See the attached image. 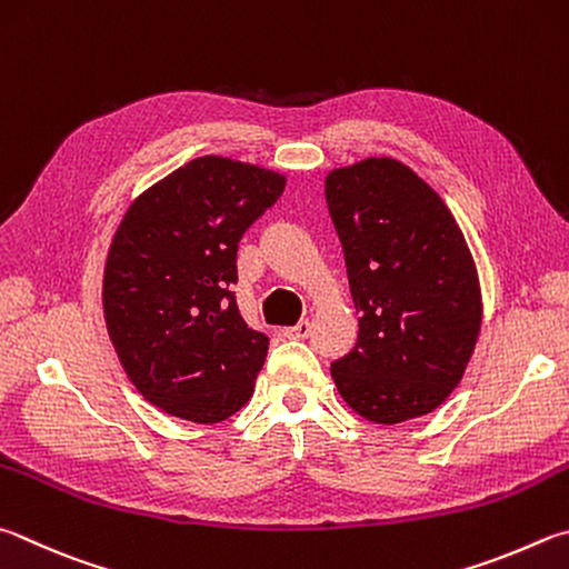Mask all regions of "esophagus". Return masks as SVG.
Here are the masks:
<instances>
[{
	"label": "esophagus",
	"instance_id": "obj_1",
	"mask_svg": "<svg viewBox=\"0 0 569 569\" xmlns=\"http://www.w3.org/2000/svg\"><path fill=\"white\" fill-rule=\"evenodd\" d=\"M311 330H313V326H311V320H301V323H296V326H291V328H286L283 330V336L286 338H308L311 336Z\"/></svg>",
	"mask_w": 569,
	"mask_h": 569
}]
</instances>
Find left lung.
<instances>
[{
	"mask_svg": "<svg viewBox=\"0 0 569 569\" xmlns=\"http://www.w3.org/2000/svg\"><path fill=\"white\" fill-rule=\"evenodd\" d=\"M360 311L358 343L330 366L360 418L396 426L462 380L482 323L478 268L446 201L406 163L370 157L326 177Z\"/></svg>",
	"mask_w": 569,
	"mask_h": 569,
	"instance_id": "1",
	"label": "left lung"
}]
</instances>
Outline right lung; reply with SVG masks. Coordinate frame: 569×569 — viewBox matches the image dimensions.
<instances>
[{
    "label": "right lung",
    "mask_w": 569,
    "mask_h": 569,
    "mask_svg": "<svg viewBox=\"0 0 569 569\" xmlns=\"http://www.w3.org/2000/svg\"><path fill=\"white\" fill-rule=\"evenodd\" d=\"M283 189L278 171L199 157L123 213L101 306L123 373L169 416L213 426L253 396L268 338L246 326L229 286L241 236Z\"/></svg>",
    "instance_id": "right-lung-1"
}]
</instances>
